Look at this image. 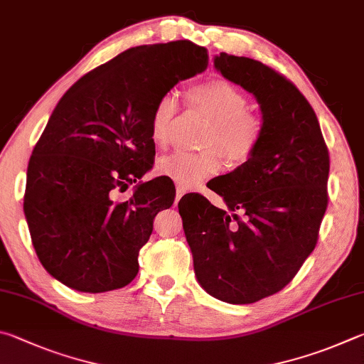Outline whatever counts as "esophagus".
Returning <instances> with one entry per match:
<instances>
[{
	"label": "esophagus",
	"instance_id": "obj_1",
	"mask_svg": "<svg viewBox=\"0 0 364 364\" xmlns=\"http://www.w3.org/2000/svg\"><path fill=\"white\" fill-rule=\"evenodd\" d=\"M183 195H186V188H182V187H178V186H177V193H176V205H177V201L181 200Z\"/></svg>",
	"mask_w": 364,
	"mask_h": 364
}]
</instances>
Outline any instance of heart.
<instances>
[{"mask_svg":"<svg viewBox=\"0 0 364 364\" xmlns=\"http://www.w3.org/2000/svg\"><path fill=\"white\" fill-rule=\"evenodd\" d=\"M187 95L190 104L206 113L213 123L205 137L206 150L198 153L177 151L159 159V174L172 178L182 188H192L205 178L218 174L222 168V156L232 164L247 161L259 149L264 136L262 119L250 112L251 104L247 95L230 81L209 80L193 86ZM176 113V95L169 92L161 95L150 117L153 144L168 145Z\"/></svg>","mask_w":364,"mask_h":364,"instance_id":"heart-1","label":"heart"}]
</instances>
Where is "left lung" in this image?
I'll list each match as a JSON object with an SVG mask.
<instances>
[{"label":"left lung","mask_w":364,"mask_h":364,"mask_svg":"<svg viewBox=\"0 0 364 364\" xmlns=\"http://www.w3.org/2000/svg\"><path fill=\"white\" fill-rule=\"evenodd\" d=\"M214 65L256 95L264 136L247 161L211 187L228 211L192 193L178 213L203 288L228 304H254L289 284L315 250L328 208L329 151L314 108L284 75L225 53Z\"/></svg>","instance_id":"1"}]
</instances>
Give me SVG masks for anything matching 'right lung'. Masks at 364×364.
Listing matches in <instances>:
<instances>
[{
    "instance_id": "right-lung-1",
    "label": "right lung",
    "mask_w": 364,
    "mask_h": 364,
    "mask_svg": "<svg viewBox=\"0 0 364 364\" xmlns=\"http://www.w3.org/2000/svg\"><path fill=\"white\" fill-rule=\"evenodd\" d=\"M208 67V50L188 40L126 49L63 94L27 169L23 211L44 269L68 288H124L139 251L176 188L137 183L155 159L150 117L161 95Z\"/></svg>"
}]
</instances>
